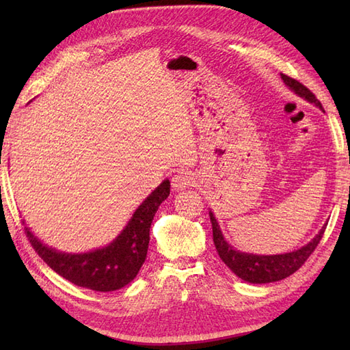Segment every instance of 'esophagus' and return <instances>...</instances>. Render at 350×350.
<instances>
[{
    "label": "esophagus",
    "mask_w": 350,
    "mask_h": 350,
    "mask_svg": "<svg viewBox=\"0 0 350 350\" xmlns=\"http://www.w3.org/2000/svg\"><path fill=\"white\" fill-rule=\"evenodd\" d=\"M194 175L189 171H181L172 176V187L175 189H183L185 187L193 185Z\"/></svg>",
    "instance_id": "obj_1"
}]
</instances>
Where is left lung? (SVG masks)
I'll use <instances>...</instances> for the list:
<instances>
[{"label":"left lung","instance_id":"1","mask_svg":"<svg viewBox=\"0 0 350 350\" xmlns=\"http://www.w3.org/2000/svg\"><path fill=\"white\" fill-rule=\"evenodd\" d=\"M282 79L293 92L298 93L299 96L310 100L311 103H315L317 107L324 111L321 102L317 99L315 94L308 88L304 86L302 83L289 76H286V74H282ZM210 221H211V228H213V242L219 252V257L232 271L237 274L238 278L250 283L278 282L291 276V274H293L296 270H299L305 264V261L310 258L317 245L320 243L327 226L324 225L323 229L320 230V234L317 235L310 243H306L305 247L296 250L293 252L279 254V256H254V254L239 252L229 245V243L224 239V235H221L217 221L211 211H210Z\"/></svg>","mask_w":350,"mask_h":350}]
</instances>
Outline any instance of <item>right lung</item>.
I'll list each match as a JSON object with an SVG mask.
<instances>
[{
	"mask_svg": "<svg viewBox=\"0 0 350 350\" xmlns=\"http://www.w3.org/2000/svg\"><path fill=\"white\" fill-rule=\"evenodd\" d=\"M171 191V183L163 181L135 210L122 234L108 247L88 254H62L44 245L25 228L30 245L48 266L68 282L96 292L124 288L139 273L147 256L150 225L162 201Z\"/></svg>",
	"mask_w": 350,
	"mask_h": 350,
	"instance_id": "add662e5",
	"label": "right lung"
}]
</instances>
